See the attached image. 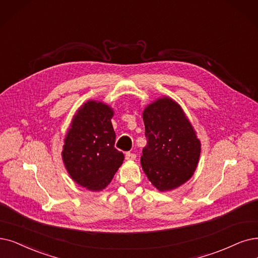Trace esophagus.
I'll return each instance as SVG.
<instances>
[{"label":"esophagus","instance_id":"34e87169","mask_svg":"<svg viewBox=\"0 0 258 258\" xmlns=\"http://www.w3.org/2000/svg\"><path fill=\"white\" fill-rule=\"evenodd\" d=\"M136 158H137V156L135 153H131V152L126 153V160L127 161H133V160H136Z\"/></svg>","mask_w":258,"mask_h":258}]
</instances>
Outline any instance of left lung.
Instances as JSON below:
<instances>
[{
    "instance_id": "left-lung-1",
    "label": "left lung",
    "mask_w": 258,
    "mask_h": 258,
    "mask_svg": "<svg viewBox=\"0 0 258 258\" xmlns=\"http://www.w3.org/2000/svg\"><path fill=\"white\" fill-rule=\"evenodd\" d=\"M147 145L142 168L160 191L187 182L197 169L201 142L182 107L168 96L157 98L143 111Z\"/></svg>"
}]
</instances>
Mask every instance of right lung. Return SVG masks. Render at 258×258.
I'll return each mask as SVG.
<instances>
[{"label": "right lung", "mask_w": 258, "mask_h": 258, "mask_svg": "<svg viewBox=\"0 0 258 258\" xmlns=\"http://www.w3.org/2000/svg\"><path fill=\"white\" fill-rule=\"evenodd\" d=\"M113 109L90 99L74 114L64 137L63 165L71 179L91 191H101L112 181L123 161L115 149Z\"/></svg>", "instance_id": "obj_1"}]
</instances>
